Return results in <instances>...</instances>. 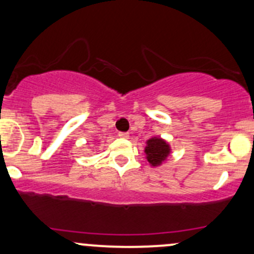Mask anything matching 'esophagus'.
<instances>
[{
	"label": "esophagus",
	"instance_id": "34e87169",
	"mask_svg": "<svg viewBox=\"0 0 254 254\" xmlns=\"http://www.w3.org/2000/svg\"><path fill=\"white\" fill-rule=\"evenodd\" d=\"M128 133L127 132H119V137L120 138H124V139H127L128 138Z\"/></svg>",
	"mask_w": 254,
	"mask_h": 254
}]
</instances>
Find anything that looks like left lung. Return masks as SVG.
Returning a JSON list of instances; mask_svg holds the SVG:
<instances>
[{
	"label": "left lung",
	"instance_id": "1",
	"mask_svg": "<svg viewBox=\"0 0 254 254\" xmlns=\"http://www.w3.org/2000/svg\"><path fill=\"white\" fill-rule=\"evenodd\" d=\"M146 159L152 166H159L170 155V146L161 138H151L146 141Z\"/></svg>",
	"mask_w": 254,
	"mask_h": 254
}]
</instances>
